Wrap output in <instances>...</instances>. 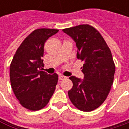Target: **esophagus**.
<instances>
[{
    "label": "esophagus",
    "mask_w": 129,
    "mask_h": 129,
    "mask_svg": "<svg viewBox=\"0 0 129 129\" xmlns=\"http://www.w3.org/2000/svg\"><path fill=\"white\" fill-rule=\"evenodd\" d=\"M66 78H67V77H66V76L63 75H59V79H60V80H64Z\"/></svg>",
    "instance_id": "34e87169"
}]
</instances>
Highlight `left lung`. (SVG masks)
<instances>
[{
	"label": "left lung",
	"mask_w": 129,
	"mask_h": 129,
	"mask_svg": "<svg viewBox=\"0 0 129 129\" xmlns=\"http://www.w3.org/2000/svg\"><path fill=\"white\" fill-rule=\"evenodd\" d=\"M63 31L76 43L77 58L84 61V79L69 77L73 87L68 92L72 103L89 112L106 99L113 84L115 65L109 47L99 32L89 24H81Z\"/></svg>",
	"instance_id": "left-lung-1"
}]
</instances>
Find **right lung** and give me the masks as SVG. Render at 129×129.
Here are the masks:
<instances>
[{
    "mask_svg": "<svg viewBox=\"0 0 129 129\" xmlns=\"http://www.w3.org/2000/svg\"><path fill=\"white\" fill-rule=\"evenodd\" d=\"M59 30L41 28L34 30L17 49L10 66L13 92L20 104L30 111H38L48 103L54 92L58 75L41 71L44 66V45Z\"/></svg>",
    "mask_w": 129,
    "mask_h": 129,
    "instance_id": "1",
    "label": "right lung"
}]
</instances>
